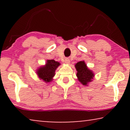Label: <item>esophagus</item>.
I'll return each mask as SVG.
<instances>
[{"label":"esophagus","mask_w":130,"mask_h":130,"mask_svg":"<svg viewBox=\"0 0 130 130\" xmlns=\"http://www.w3.org/2000/svg\"><path fill=\"white\" fill-rule=\"evenodd\" d=\"M64 62L66 64H69V63H70V60H69V58H65Z\"/></svg>","instance_id":"obj_1"}]
</instances>
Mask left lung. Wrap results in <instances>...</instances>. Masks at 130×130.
Instances as JSON below:
<instances>
[{"label":"left lung","instance_id":"8db88e82","mask_svg":"<svg viewBox=\"0 0 130 130\" xmlns=\"http://www.w3.org/2000/svg\"><path fill=\"white\" fill-rule=\"evenodd\" d=\"M77 70V77L78 80L83 85H87L89 82L92 81L94 74L91 70L88 69L85 61H79L75 65Z\"/></svg>","mask_w":130,"mask_h":130}]
</instances>
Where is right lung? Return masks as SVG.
Here are the masks:
<instances>
[{
    "label": "right lung",
    "mask_w": 130,
    "mask_h": 130,
    "mask_svg": "<svg viewBox=\"0 0 130 130\" xmlns=\"http://www.w3.org/2000/svg\"><path fill=\"white\" fill-rule=\"evenodd\" d=\"M60 64L54 60H47L45 66L40 67L37 71V74L41 79L46 82L52 80V78L55 74V71Z\"/></svg>",
    "instance_id": "obj_1"
}]
</instances>
